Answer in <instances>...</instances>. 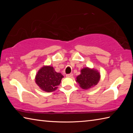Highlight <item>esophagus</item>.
<instances>
[{
	"instance_id": "1",
	"label": "esophagus",
	"mask_w": 133,
	"mask_h": 133,
	"mask_svg": "<svg viewBox=\"0 0 133 133\" xmlns=\"http://www.w3.org/2000/svg\"><path fill=\"white\" fill-rule=\"evenodd\" d=\"M73 74L70 73V74H68V75H67L66 77H73Z\"/></svg>"
}]
</instances>
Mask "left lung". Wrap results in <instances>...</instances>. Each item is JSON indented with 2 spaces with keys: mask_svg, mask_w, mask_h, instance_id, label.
I'll use <instances>...</instances> for the list:
<instances>
[{
  "mask_svg": "<svg viewBox=\"0 0 133 133\" xmlns=\"http://www.w3.org/2000/svg\"><path fill=\"white\" fill-rule=\"evenodd\" d=\"M80 72V75L76 77V82L79 84L81 88L87 90L97 84L100 78L98 71L94 69L84 67Z\"/></svg>",
  "mask_w": 133,
  "mask_h": 133,
  "instance_id": "1",
  "label": "left lung"
}]
</instances>
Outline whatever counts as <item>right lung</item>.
<instances>
[{
	"label": "right lung",
	"mask_w": 133,
	"mask_h": 133,
	"mask_svg": "<svg viewBox=\"0 0 133 133\" xmlns=\"http://www.w3.org/2000/svg\"><path fill=\"white\" fill-rule=\"evenodd\" d=\"M63 77V76L57 73L53 67L44 66L37 73L35 82L42 90L51 92L57 89Z\"/></svg>",
	"instance_id": "obj_1"
}]
</instances>
